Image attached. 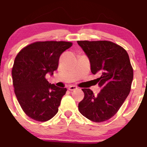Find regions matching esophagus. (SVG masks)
<instances>
[{
  "instance_id": "obj_1",
  "label": "esophagus",
  "mask_w": 147,
  "mask_h": 147,
  "mask_svg": "<svg viewBox=\"0 0 147 147\" xmlns=\"http://www.w3.org/2000/svg\"><path fill=\"white\" fill-rule=\"evenodd\" d=\"M77 89V87L75 86H70L68 87V90H70V91H72V90H75Z\"/></svg>"
}]
</instances>
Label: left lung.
<instances>
[{"label":"left lung","instance_id":"8db88e82","mask_svg":"<svg viewBox=\"0 0 147 147\" xmlns=\"http://www.w3.org/2000/svg\"><path fill=\"white\" fill-rule=\"evenodd\" d=\"M88 57L90 70L102 88L97 96L89 88L82 89L83 100L79 112L92 122L108 120L117 112L131 91L133 70L127 52L122 47L108 41H78Z\"/></svg>","mask_w":147,"mask_h":147}]
</instances>
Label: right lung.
<instances>
[{
  "instance_id": "add662e5",
  "label": "right lung",
  "mask_w": 147,
  "mask_h": 147,
  "mask_svg": "<svg viewBox=\"0 0 147 147\" xmlns=\"http://www.w3.org/2000/svg\"><path fill=\"white\" fill-rule=\"evenodd\" d=\"M72 45L66 41H37L16 55L11 70L14 92L23 111L32 119L45 122L58 112L67 89L49 83L45 75H53L61 55Z\"/></svg>"
}]
</instances>
